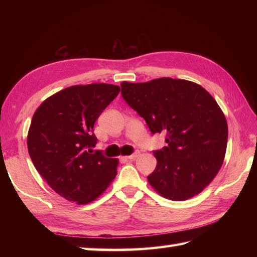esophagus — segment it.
<instances>
[{
  "mask_svg": "<svg viewBox=\"0 0 257 257\" xmlns=\"http://www.w3.org/2000/svg\"><path fill=\"white\" fill-rule=\"evenodd\" d=\"M139 155H140V151H139V150H136L133 155H130V156H127V157H125V159L133 160V159H136V158H137V157H139Z\"/></svg>",
  "mask_w": 257,
  "mask_h": 257,
  "instance_id": "obj_1",
  "label": "esophagus"
}]
</instances>
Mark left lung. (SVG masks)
Here are the masks:
<instances>
[{
    "mask_svg": "<svg viewBox=\"0 0 257 257\" xmlns=\"http://www.w3.org/2000/svg\"><path fill=\"white\" fill-rule=\"evenodd\" d=\"M120 86L152 135H167V146L154 151L151 187L173 201L199 194L219 172L226 151L227 122L214 98L192 81L169 77Z\"/></svg>",
    "mask_w": 257,
    "mask_h": 257,
    "instance_id": "obj_1",
    "label": "left lung"
}]
</instances>
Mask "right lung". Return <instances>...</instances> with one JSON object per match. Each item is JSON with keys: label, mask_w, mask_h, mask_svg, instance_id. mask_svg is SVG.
<instances>
[{"label": "right lung", "mask_w": 257, "mask_h": 257, "mask_svg": "<svg viewBox=\"0 0 257 257\" xmlns=\"http://www.w3.org/2000/svg\"><path fill=\"white\" fill-rule=\"evenodd\" d=\"M119 91L109 84L72 86L47 98L33 116L31 159L50 187L70 202L89 203L116 177L118 160L92 148L94 123Z\"/></svg>", "instance_id": "right-lung-1"}]
</instances>
